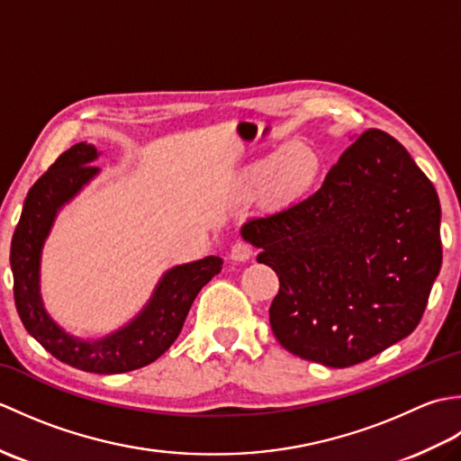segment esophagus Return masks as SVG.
Masks as SVG:
<instances>
[{
  "mask_svg": "<svg viewBox=\"0 0 461 461\" xmlns=\"http://www.w3.org/2000/svg\"><path fill=\"white\" fill-rule=\"evenodd\" d=\"M230 258L233 261H249L253 258V249H251V246H248V243L238 241V243H233Z\"/></svg>",
  "mask_w": 461,
  "mask_h": 461,
  "instance_id": "1",
  "label": "esophagus"
}]
</instances>
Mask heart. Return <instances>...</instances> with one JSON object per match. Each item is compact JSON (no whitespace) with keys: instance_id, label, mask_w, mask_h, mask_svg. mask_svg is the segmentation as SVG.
Wrapping results in <instances>:
<instances>
[{"instance_id":"obj_1","label":"heart","mask_w":461,"mask_h":461,"mask_svg":"<svg viewBox=\"0 0 461 461\" xmlns=\"http://www.w3.org/2000/svg\"><path fill=\"white\" fill-rule=\"evenodd\" d=\"M321 170L319 152L307 142L293 140L243 166L231 182V195L238 202L259 198L276 208L289 205L315 188Z\"/></svg>"}]
</instances>
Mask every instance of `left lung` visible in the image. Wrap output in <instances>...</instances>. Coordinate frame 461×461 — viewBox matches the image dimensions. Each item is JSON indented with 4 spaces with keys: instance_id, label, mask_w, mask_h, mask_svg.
Instances as JSON below:
<instances>
[{
    "instance_id": "1",
    "label": "left lung",
    "mask_w": 461,
    "mask_h": 461,
    "mask_svg": "<svg viewBox=\"0 0 461 461\" xmlns=\"http://www.w3.org/2000/svg\"><path fill=\"white\" fill-rule=\"evenodd\" d=\"M439 200L412 156L370 129L321 190L243 223L241 238L279 276L269 322L279 345L330 368L412 332L442 267Z\"/></svg>"
}]
</instances>
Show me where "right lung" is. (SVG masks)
<instances>
[{"label":"right lung","instance_id":"1","mask_svg":"<svg viewBox=\"0 0 461 461\" xmlns=\"http://www.w3.org/2000/svg\"><path fill=\"white\" fill-rule=\"evenodd\" d=\"M99 154L93 144H75L32 185L14 233L9 261L15 307L29 335L68 366L119 375L150 365L170 348L195 295L218 276L223 261L208 256L168 269L139 315L106 337L81 339L59 327L41 299V251L59 210L99 174V168L91 166Z\"/></svg>","mask_w":461,"mask_h":461}]
</instances>
